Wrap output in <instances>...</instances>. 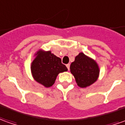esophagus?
I'll return each instance as SVG.
<instances>
[{
  "label": "esophagus",
  "instance_id": "1",
  "mask_svg": "<svg viewBox=\"0 0 125 125\" xmlns=\"http://www.w3.org/2000/svg\"><path fill=\"white\" fill-rule=\"evenodd\" d=\"M66 66H67V67L68 70H69V67H70V64H66Z\"/></svg>",
  "mask_w": 125,
  "mask_h": 125
}]
</instances>
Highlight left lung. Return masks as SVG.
<instances>
[{
    "label": "left lung",
    "mask_w": 125,
    "mask_h": 125,
    "mask_svg": "<svg viewBox=\"0 0 125 125\" xmlns=\"http://www.w3.org/2000/svg\"><path fill=\"white\" fill-rule=\"evenodd\" d=\"M70 71L75 77L77 86L86 88L98 80L100 69L93 58L80 52L71 62Z\"/></svg>",
    "instance_id": "obj_1"
}]
</instances>
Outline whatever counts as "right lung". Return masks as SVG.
<instances>
[{"mask_svg": "<svg viewBox=\"0 0 125 125\" xmlns=\"http://www.w3.org/2000/svg\"><path fill=\"white\" fill-rule=\"evenodd\" d=\"M35 58L31 64L33 79L45 88L52 86L60 73L67 71V67L61 62V59L51 51L39 49L35 52Z\"/></svg>", "mask_w": 125, "mask_h": 125, "instance_id": "right-lung-1", "label": "right lung"}]
</instances>
